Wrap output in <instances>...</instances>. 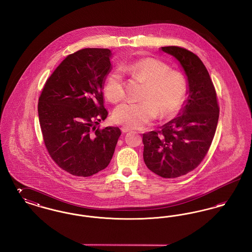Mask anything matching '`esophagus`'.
<instances>
[{"mask_svg": "<svg viewBox=\"0 0 252 252\" xmlns=\"http://www.w3.org/2000/svg\"><path fill=\"white\" fill-rule=\"evenodd\" d=\"M121 130H122L123 133H127V132L130 131V129H129L128 127H125V126H124V127H122V128H121Z\"/></svg>", "mask_w": 252, "mask_h": 252, "instance_id": "esophagus-1", "label": "esophagus"}]
</instances>
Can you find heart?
I'll return each mask as SVG.
<instances>
[{
	"label": "heart",
	"mask_w": 252,
	"mask_h": 252,
	"mask_svg": "<svg viewBox=\"0 0 252 252\" xmlns=\"http://www.w3.org/2000/svg\"><path fill=\"white\" fill-rule=\"evenodd\" d=\"M123 70L146 82L142 102H125L113 110V121L128 128H141L154 120L175 116L183 105L187 84L183 74L170 71L161 60L145 58L130 62ZM104 94L111 103L125 97L123 76L119 71L110 72L104 83Z\"/></svg>",
	"instance_id": "b5f03b06"
}]
</instances>
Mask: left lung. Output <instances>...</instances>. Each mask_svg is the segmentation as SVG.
Returning a JSON list of instances; mask_svg holds the SVG:
<instances>
[{
	"label": "left lung",
	"instance_id": "8db88e82",
	"mask_svg": "<svg viewBox=\"0 0 252 252\" xmlns=\"http://www.w3.org/2000/svg\"><path fill=\"white\" fill-rule=\"evenodd\" d=\"M161 51L180 62L187 76L188 98L178 116L160 130L143 134L144 160L158 176L174 179L197 167L206 156L216 134L219 107L210 74L196 55L178 46Z\"/></svg>",
	"mask_w": 252,
	"mask_h": 252
}]
</instances>
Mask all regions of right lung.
I'll list each match as a JSON object with an SVG mask.
<instances>
[{
	"label": "right lung",
	"mask_w": 252,
	"mask_h": 252,
	"mask_svg": "<svg viewBox=\"0 0 252 252\" xmlns=\"http://www.w3.org/2000/svg\"><path fill=\"white\" fill-rule=\"evenodd\" d=\"M109 49L86 48L67 56L51 74L38 99L43 141L54 161L77 177L104 170L121 130L96 128L108 116L103 89L111 71Z\"/></svg>",
	"instance_id": "add662e5"
}]
</instances>
